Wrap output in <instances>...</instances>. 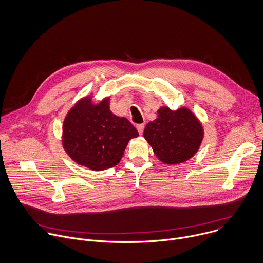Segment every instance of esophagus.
Masks as SVG:
<instances>
[{
	"mask_svg": "<svg viewBox=\"0 0 263 263\" xmlns=\"http://www.w3.org/2000/svg\"><path fill=\"white\" fill-rule=\"evenodd\" d=\"M144 127H145V125H144V124H138V125H137V129H138V132H139V134H140V135H142V134H143V132H144Z\"/></svg>",
	"mask_w": 263,
	"mask_h": 263,
	"instance_id": "34e87169",
	"label": "esophagus"
}]
</instances>
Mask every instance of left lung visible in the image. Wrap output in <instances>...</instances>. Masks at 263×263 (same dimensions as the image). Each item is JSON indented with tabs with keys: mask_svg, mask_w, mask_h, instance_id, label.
Listing matches in <instances>:
<instances>
[{
	"mask_svg": "<svg viewBox=\"0 0 263 263\" xmlns=\"http://www.w3.org/2000/svg\"><path fill=\"white\" fill-rule=\"evenodd\" d=\"M157 118L147 123L144 138L163 163L180 164L197 152L203 139V128L196 116L185 108L172 111L161 108Z\"/></svg>",
	"mask_w": 263,
	"mask_h": 263,
	"instance_id": "8db88e82",
	"label": "left lung"
}]
</instances>
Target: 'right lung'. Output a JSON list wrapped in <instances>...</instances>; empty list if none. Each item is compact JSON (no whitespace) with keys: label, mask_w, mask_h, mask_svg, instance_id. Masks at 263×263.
I'll list each match as a JSON object with an SVG mask.
<instances>
[{"label":"right lung","mask_w":263,"mask_h":263,"mask_svg":"<svg viewBox=\"0 0 263 263\" xmlns=\"http://www.w3.org/2000/svg\"><path fill=\"white\" fill-rule=\"evenodd\" d=\"M138 136V130L126 118L111 112L109 98L94 106L86 97L68 112L62 141L74 162L100 171L116 166L128 141Z\"/></svg>","instance_id":"right-lung-1"}]
</instances>
